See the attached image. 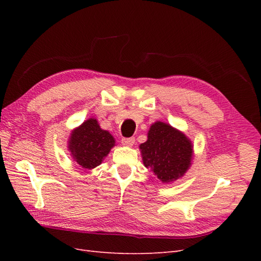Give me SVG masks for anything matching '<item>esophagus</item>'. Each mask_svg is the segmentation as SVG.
I'll return each mask as SVG.
<instances>
[{
	"mask_svg": "<svg viewBox=\"0 0 261 261\" xmlns=\"http://www.w3.org/2000/svg\"><path fill=\"white\" fill-rule=\"evenodd\" d=\"M122 144L124 146H133L134 144H135V138L134 137H129V138H122Z\"/></svg>",
	"mask_w": 261,
	"mask_h": 261,
	"instance_id": "esophagus-1",
	"label": "esophagus"
}]
</instances>
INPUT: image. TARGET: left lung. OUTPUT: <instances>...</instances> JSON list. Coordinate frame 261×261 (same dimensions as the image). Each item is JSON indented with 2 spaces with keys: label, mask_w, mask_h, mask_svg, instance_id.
Returning <instances> with one entry per match:
<instances>
[{
  "label": "left lung",
  "mask_w": 261,
  "mask_h": 261,
  "mask_svg": "<svg viewBox=\"0 0 261 261\" xmlns=\"http://www.w3.org/2000/svg\"><path fill=\"white\" fill-rule=\"evenodd\" d=\"M145 167L163 183L183 176L193 156V146L183 133L162 122L154 123L148 140L139 146Z\"/></svg>",
  "instance_id": "8db88e82"
}]
</instances>
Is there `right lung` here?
Masks as SVG:
<instances>
[{"label":"right lung","instance_id":"obj_1","mask_svg":"<svg viewBox=\"0 0 261 261\" xmlns=\"http://www.w3.org/2000/svg\"><path fill=\"white\" fill-rule=\"evenodd\" d=\"M115 145L113 136L100 128L94 118H89L76 128L70 136L69 150L74 160L84 169H93Z\"/></svg>","mask_w":261,"mask_h":261}]
</instances>
